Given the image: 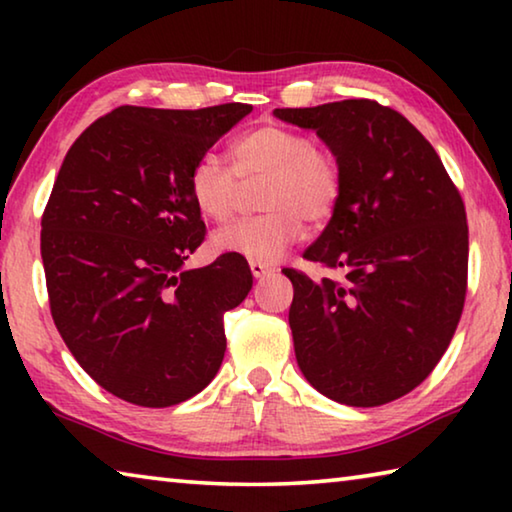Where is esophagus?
Listing matches in <instances>:
<instances>
[{"mask_svg": "<svg viewBox=\"0 0 512 512\" xmlns=\"http://www.w3.org/2000/svg\"><path fill=\"white\" fill-rule=\"evenodd\" d=\"M250 273H253L257 280H262V277H266V275H271V273H275V268L273 266H268V264H257V262H250Z\"/></svg>", "mask_w": 512, "mask_h": 512, "instance_id": "obj_1", "label": "esophagus"}]
</instances>
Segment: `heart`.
I'll return each mask as SVG.
<instances>
[{"label": "heart", "mask_w": 512, "mask_h": 512, "mask_svg": "<svg viewBox=\"0 0 512 512\" xmlns=\"http://www.w3.org/2000/svg\"><path fill=\"white\" fill-rule=\"evenodd\" d=\"M230 169L203 155L189 171L187 192L198 214L225 223L235 212L239 183L262 180L257 203L264 214L219 230L212 246L221 253L273 264L305 235V221L332 219L343 194V169L336 155L311 137L282 124L250 128L228 146Z\"/></svg>", "instance_id": "obj_1"}]
</instances>
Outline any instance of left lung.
Returning <instances> with one entry per match:
<instances>
[{
	"instance_id": "obj_1",
	"label": "left lung",
	"mask_w": 512,
	"mask_h": 512,
	"mask_svg": "<svg viewBox=\"0 0 512 512\" xmlns=\"http://www.w3.org/2000/svg\"><path fill=\"white\" fill-rule=\"evenodd\" d=\"M311 128L341 162L343 194L305 259L341 268L311 280L287 268L289 325L311 386L348 406H381L420 386L463 314L467 219L433 146L370 99L275 108Z\"/></svg>"
}]
</instances>
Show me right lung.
Instances as JSON below:
<instances>
[{"label":"right lung","instance_id":"right-lung-1","mask_svg":"<svg viewBox=\"0 0 512 512\" xmlns=\"http://www.w3.org/2000/svg\"><path fill=\"white\" fill-rule=\"evenodd\" d=\"M253 106H121L67 151L42 214L49 307L81 368L119 400L164 409L210 384L223 314L253 273L239 255L185 271L205 223L189 171Z\"/></svg>","mask_w":512,"mask_h":512}]
</instances>
